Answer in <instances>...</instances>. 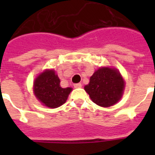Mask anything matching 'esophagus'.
<instances>
[{
	"label": "esophagus",
	"instance_id": "34e87169",
	"mask_svg": "<svg viewBox=\"0 0 155 155\" xmlns=\"http://www.w3.org/2000/svg\"><path fill=\"white\" fill-rule=\"evenodd\" d=\"M74 87H75V88H79V87H82V84H81L80 83H78V84H74Z\"/></svg>",
	"mask_w": 155,
	"mask_h": 155
}]
</instances>
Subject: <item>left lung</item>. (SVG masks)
Instances as JSON below:
<instances>
[{
    "label": "left lung",
    "mask_w": 155,
    "mask_h": 155,
    "mask_svg": "<svg viewBox=\"0 0 155 155\" xmlns=\"http://www.w3.org/2000/svg\"><path fill=\"white\" fill-rule=\"evenodd\" d=\"M124 87L125 82L117 70L101 68L91 76L84 90L97 105L110 107L120 99Z\"/></svg>",
    "instance_id": "8db88e82"
}]
</instances>
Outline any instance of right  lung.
<instances>
[{
  "instance_id": "add662e5",
  "label": "right lung",
  "mask_w": 155,
  "mask_h": 155,
  "mask_svg": "<svg viewBox=\"0 0 155 155\" xmlns=\"http://www.w3.org/2000/svg\"><path fill=\"white\" fill-rule=\"evenodd\" d=\"M71 90V87H61L60 80L53 70L43 71L34 84L36 97L43 104L52 108H58L65 103Z\"/></svg>"
}]
</instances>
